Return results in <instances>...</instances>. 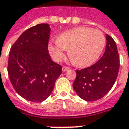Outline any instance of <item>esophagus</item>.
<instances>
[{"instance_id": "34e87169", "label": "esophagus", "mask_w": 129, "mask_h": 129, "mask_svg": "<svg viewBox=\"0 0 129 129\" xmlns=\"http://www.w3.org/2000/svg\"><path fill=\"white\" fill-rule=\"evenodd\" d=\"M68 70H69V68L66 67V66H63V67H62V71L63 72L66 71H68Z\"/></svg>"}]
</instances>
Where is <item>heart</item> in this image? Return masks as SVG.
Segmentation results:
<instances>
[{
	"label": "heart",
	"mask_w": 129,
	"mask_h": 129,
	"mask_svg": "<svg viewBox=\"0 0 129 129\" xmlns=\"http://www.w3.org/2000/svg\"><path fill=\"white\" fill-rule=\"evenodd\" d=\"M105 42V35L101 31L80 27L65 31L55 44H50L49 50L51 57L58 61L70 49L69 56L73 63L85 67L97 61L104 50Z\"/></svg>",
	"instance_id": "1"
}]
</instances>
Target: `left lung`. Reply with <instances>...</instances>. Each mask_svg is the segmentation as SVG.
<instances>
[{"mask_svg": "<svg viewBox=\"0 0 129 129\" xmlns=\"http://www.w3.org/2000/svg\"><path fill=\"white\" fill-rule=\"evenodd\" d=\"M105 53L99 61L88 68L77 70L73 87L81 99L98 100L108 93L116 81L119 69V56L114 40L106 35Z\"/></svg>", "mask_w": 129, "mask_h": 129, "instance_id": "1", "label": "left lung"}]
</instances>
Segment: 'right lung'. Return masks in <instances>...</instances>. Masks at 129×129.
<instances>
[{
    "instance_id": "right-lung-1",
    "label": "right lung",
    "mask_w": 129,
    "mask_h": 129,
    "mask_svg": "<svg viewBox=\"0 0 129 129\" xmlns=\"http://www.w3.org/2000/svg\"><path fill=\"white\" fill-rule=\"evenodd\" d=\"M51 28L38 24L24 31L10 49L8 72L17 93L28 101L40 102L49 97L62 73L51 59L48 43Z\"/></svg>"
}]
</instances>
